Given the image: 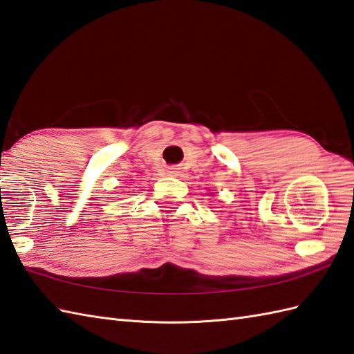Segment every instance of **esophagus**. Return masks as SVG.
Masks as SVG:
<instances>
[{"label": "esophagus", "instance_id": "1", "mask_svg": "<svg viewBox=\"0 0 354 354\" xmlns=\"http://www.w3.org/2000/svg\"><path fill=\"white\" fill-rule=\"evenodd\" d=\"M167 171H169L170 175H176V169H174V167H170Z\"/></svg>", "mask_w": 354, "mask_h": 354}]
</instances>
